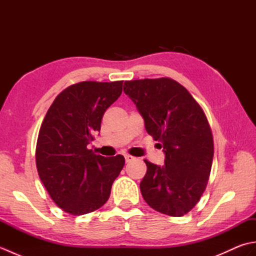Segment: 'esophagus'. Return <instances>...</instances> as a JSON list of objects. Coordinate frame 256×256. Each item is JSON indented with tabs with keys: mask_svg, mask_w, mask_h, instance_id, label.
<instances>
[{
	"mask_svg": "<svg viewBox=\"0 0 256 256\" xmlns=\"http://www.w3.org/2000/svg\"><path fill=\"white\" fill-rule=\"evenodd\" d=\"M124 158H125V162H132V160H134V157H133V156H131V155L126 154V155H124Z\"/></svg>",
	"mask_w": 256,
	"mask_h": 256,
	"instance_id": "esophagus-1",
	"label": "esophagus"
}]
</instances>
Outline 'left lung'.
I'll return each instance as SVG.
<instances>
[{
  "instance_id": "8db88e82",
  "label": "left lung",
  "mask_w": 256,
  "mask_h": 256,
  "mask_svg": "<svg viewBox=\"0 0 256 256\" xmlns=\"http://www.w3.org/2000/svg\"><path fill=\"white\" fill-rule=\"evenodd\" d=\"M123 89L165 154L162 167L144 160L148 172L140 184L144 200L160 214H186L204 192L214 158V140L202 108L170 78L125 81Z\"/></svg>"
}]
</instances>
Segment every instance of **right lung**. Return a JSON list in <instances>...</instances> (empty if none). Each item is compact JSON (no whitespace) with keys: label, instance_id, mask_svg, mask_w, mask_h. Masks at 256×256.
I'll list each match as a JSON object with an SVG mask.
<instances>
[{"label":"right lung","instance_id":"add662e5","mask_svg":"<svg viewBox=\"0 0 256 256\" xmlns=\"http://www.w3.org/2000/svg\"><path fill=\"white\" fill-rule=\"evenodd\" d=\"M123 81H84L68 86L48 108L38 134L36 166L48 194L74 216L101 208L125 164L86 148L100 132L106 108L122 94Z\"/></svg>","mask_w":256,"mask_h":256}]
</instances>
